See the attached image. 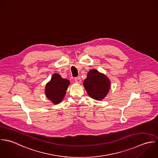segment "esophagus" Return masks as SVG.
I'll list each match as a JSON object with an SVG mask.
<instances>
[{
  "mask_svg": "<svg viewBox=\"0 0 158 158\" xmlns=\"http://www.w3.org/2000/svg\"><path fill=\"white\" fill-rule=\"evenodd\" d=\"M74 81L76 82V83H80L81 82V78L80 77H75L74 78Z\"/></svg>",
  "mask_w": 158,
  "mask_h": 158,
  "instance_id": "esophagus-1",
  "label": "esophagus"
}]
</instances>
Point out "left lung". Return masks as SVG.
<instances>
[{
	"label": "left lung",
	"mask_w": 158,
	"mask_h": 158,
	"mask_svg": "<svg viewBox=\"0 0 158 158\" xmlns=\"http://www.w3.org/2000/svg\"><path fill=\"white\" fill-rule=\"evenodd\" d=\"M84 86L90 97L96 100H102L109 92L110 83L104 74L92 69L84 80Z\"/></svg>",
	"instance_id": "8db88e82"
}]
</instances>
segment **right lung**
I'll list each match as a JSON object with an SVG mask.
<instances>
[{
    "instance_id": "1",
    "label": "right lung",
    "mask_w": 158,
    "mask_h": 158,
    "mask_svg": "<svg viewBox=\"0 0 158 158\" xmlns=\"http://www.w3.org/2000/svg\"><path fill=\"white\" fill-rule=\"evenodd\" d=\"M69 81L63 79L59 74L52 75L51 80L46 84L45 94L47 98L53 103L57 104L63 99Z\"/></svg>"
}]
</instances>
